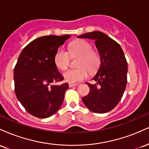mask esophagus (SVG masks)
Instances as JSON below:
<instances>
[{"label":"esophagus","instance_id":"1","mask_svg":"<svg viewBox=\"0 0 149 149\" xmlns=\"http://www.w3.org/2000/svg\"><path fill=\"white\" fill-rule=\"evenodd\" d=\"M69 85L70 88H72V87L77 86V85H78V84H77V83H70L69 84Z\"/></svg>","mask_w":149,"mask_h":149}]
</instances>
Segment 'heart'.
<instances>
[{"mask_svg": "<svg viewBox=\"0 0 149 149\" xmlns=\"http://www.w3.org/2000/svg\"><path fill=\"white\" fill-rule=\"evenodd\" d=\"M67 51L59 48L54 57L56 66L61 71L67 69L70 64V54L72 57L80 56L77 66L79 68L69 69L64 73L65 80L69 83H76L85 79L88 76V71L94 73L100 66V55L96 51L92 50V45L86 40H80L73 42L69 46Z\"/></svg>", "mask_w": 149, "mask_h": 149, "instance_id": "1", "label": "heart"}]
</instances>
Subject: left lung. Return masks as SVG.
<instances>
[{
    "label": "left lung",
    "mask_w": 149,
    "mask_h": 149,
    "mask_svg": "<svg viewBox=\"0 0 149 149\" xmlns=\"http://www.w3.org/2000/svg\"><path fill=\"white\" fill-rule=\"evenodd\" d=\"M95 40L101 58L98 71L92 80L86 83L90 88L82 98L88 109L97 113L111 111L119 103L127 85V62L120 45L107 34L92 31L78 36Z\"/></svg>",
    "instance_id": "left-lung-1"
}]
</instances>
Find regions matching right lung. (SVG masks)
I'll return each mask as SVG.
<instances>
[{"mask_svg":"<svg viewBox=\"0 0 149 149\" xmlns=\"http://www.w3.org/2000/svg\"><path fill=\"white\" fill-rule=\"evenodd\" d=\"M71 35L45 36L29 43L14 69L17 98L27 112L39 118L54 115L61 107L67 83L56 85L64 77L54 61L56 52Z\"/></svg>","mask_w":149,"mask_h":149,"instance_id":"1","label":"right lung"}]
</instances>
